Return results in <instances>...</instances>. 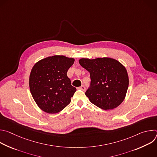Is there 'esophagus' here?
<instances>
[{"label":"esophagus","mask_w":157,"mask_h":157,"mask_svg":"<svg viewBox=\"0 0 157 157\" xmlns=\"http://www.w3.org/2000/svg\"><path fill=\"white\" fill-rule=\"evenodd\" d=\"M79 89H81V90L84 91L86 90V87H85L84 86H81L79 87Z\"/></svg>","instance_id":"34e87169"}]
</instances>
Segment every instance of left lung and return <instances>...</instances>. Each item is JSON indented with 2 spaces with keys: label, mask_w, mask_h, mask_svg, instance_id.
I'll use <instances>...</instances> for the list:
<instances>
[{
  "label": "left lung",
  "mask_w": 157,
  "mask_h": 157,
  "mask_svg": "<svg viewBox=\"0 0 157 157\" xmlns=\"http://www.w3.org/2000/svg\"><path fill=\"white\" fill-rule=\"evenodd\" d=\"M79 63L90 73L91 86L85 94L91 103L107 110L116 108L124 101L129 79L122 63L108 57L81 58Z\"/></svg>",
  "instance_id": "left-lung-1"
}]
</instances>
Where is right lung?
<instances>
[{
    "instance_id": "add662e5",
    "label": "right lung",
    "mask_w": 157,
    "mask_h": 157,
    "mask_svg": "<svg viewBox=\"0 0 157 157\" xmlns=\"http://www.w3.org/2000/svg\"><path fill=\"white\" fill-rule=\"evenodd\" d=\"M75 59L55 55L36 62L29 77L30 93L38 107L48 114H56L71 102L76 91L67 71Z\"/></svg>"
}]
</instances>
